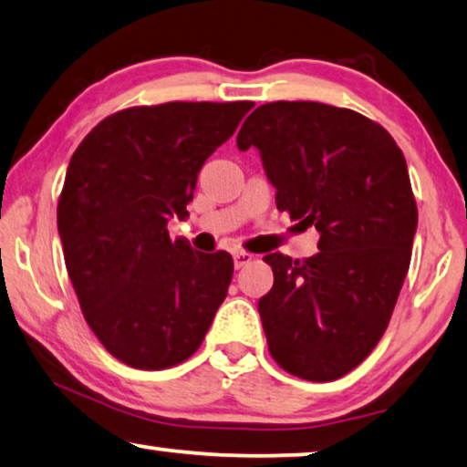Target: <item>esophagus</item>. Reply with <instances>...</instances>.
Wrapping results in <instances>:
<instances>
[{"instance_id": "1", "label": "esophagus", "mask_w": 467, "mask_h": 467, "mask_svg": "<svg viewBox=\"0 0 467 467\" xmlns=\"http://www.w3.org/2000/svg\"><path fill=\"white\" fill-rule=\"evenodd\" d=\"M253 259H254V256L250 254V253H244V250H235V253H234V265H235V269L246 267Z\"/></svg>"}]
</instances>
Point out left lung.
I'll list each match as a JSON object with an SVG mask.
<instances>
[{"instance_id": "8db88e82", "label": "left lung", "mask_w": 467, "mask_h": 467, "mask_svg": "<svg viewBox=\"0 0 467 467\" xmlns=\"http://www.w3.org/2000/svg\"><path fill=\"white\" fill-rule=\"evenodd\" d=\"M235 143L259 150L278 211L320 234L314 256L263 259L269 354L301 379H339L379 343L407 278L417 204L404 155L375 121L309 100L256 107Z\"/></svg>"}]
</instances>
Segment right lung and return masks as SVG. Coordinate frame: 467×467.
<instances>
[{
	"mask_svg": "<svg viewBox=\"0 0 467 467\" xmlns=\"http://www.w3.org/2000/svg\"><path fill=\"white\" fill-rule=\"evenodd\" d=\"M253 107H132L73 153L57 213L65 265L88 327L128 367L187 360L227 296L232 254L198 253L166 225L187 217L200 168Z\"/></svg>",
	"mask_w": 467,
	"mask_h": 467,
	"instance_id": "obj_1",
	"label": "right lung"
}]
</instances>
